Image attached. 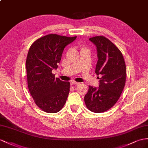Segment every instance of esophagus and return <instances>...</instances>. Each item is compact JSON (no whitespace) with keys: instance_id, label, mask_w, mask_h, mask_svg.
I'll return each instance as SVG.
<instances>
[{"instance_id":"1","label":"esophagus","mask_w":148,"mask_h":148,"mask_svg":"<svg viewBox=\"0 0 148 148\" xmlns=\"http://www.w3.org/2000/svg\"><path fill=\"white\" fill-rule=\"evenodd\" d=\"M71 84H73V85H78L79 84V82H75L74 81H71Z\"/></svg>"}]
</instances>
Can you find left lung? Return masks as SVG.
I'll return each mask as SVG.
<instances>
[{"instance_id":"left-lung-1","label":"left lung","mask_w":148,"mask_h":148,"mask_svg":"<svg viewBox=\"0 0 148 148\" xmlns=\"http://www.w3.org/2000/svg\"><path fill=\"white\" fill-rule=\"evenodd\" d=\"M97 47L98 60L96 73L99 88L89 86L84 97L87 108L93 112L109 110L118 101L126 83V64L122 53L111 40L103 36L89 39Z\"/></svg>"}]
</instances>
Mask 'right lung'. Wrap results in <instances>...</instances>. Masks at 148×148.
I'll return each instance as SVG.
<instances>
[{
  "instance_id": "1",
  "label": "right lung",
  "mask_w": 148,
  "mask_h": 148,
  "mask_svg": "<svg viewBox=\"0 0 148 148\" xmlns=\"http://www.w3.org/2000/svg\"><path fill=\"white\" fill-rule=\"evenodd\" d=\"M76 37L51 34L37 39L29 48L25 63L28 88L36 104L44 112H58L66 103L70 82L55 78L52 71L58 68L64 47Z\"/></svg>"
}]
</instances>
